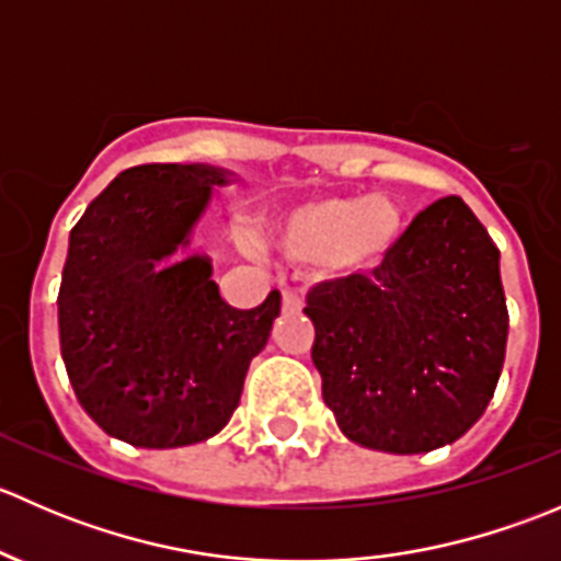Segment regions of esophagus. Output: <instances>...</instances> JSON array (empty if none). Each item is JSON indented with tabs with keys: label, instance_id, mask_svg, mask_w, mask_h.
<instances>
[{
	"label": "esophagus",
	"instance_id": "esophagus-1",
	"mask_svg": "<svg viewBox=\"0 0 561 561\" xmlns=\"http://www.w3.org/2000/svg\"><path fill=\"white\" fill-rule=\"evenodd\" d=\"M285 307L290 312H301L304 309V293L301 290H285Z\"/></svg>",
	"mask_w": 561,
	"mask_h": 561
}]
</instances>
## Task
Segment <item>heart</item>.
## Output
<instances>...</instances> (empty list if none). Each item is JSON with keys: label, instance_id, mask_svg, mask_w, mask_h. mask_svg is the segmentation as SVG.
Segmentation results:
<instances>
[{"label": "heart", "instance_id": "b5f03b06", "mask_svg": "<svg viewBox=\"0 0 561 561\" xmlns=\"http://www.w3.org/2000/svg\"><path fill=\"white\" fill-rule=\"evenodd\" d=\"M271 244L287 263L331 279L377 274L399 252L404 208L388 195H312L265 219Z\"/></svg>", "mask_w": 561, "mask_h": 561}]
</instances>
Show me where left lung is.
Segmentation results:
<instances>
[{"label": "left lung", "mask_w": 561, "mask_h": 561, "mask_svg": "<svg viewBox=\"0 0 561 561\" xmlns=\"http://www.w3.org/2000/svg\"><path fill=\"white\" fill-rule=\"evenodd\" d=\"M304 312L314 322L322 399L364 448L410 456L456 443L500 382V249L456 195L412 219L375 279L317 285Z\"/></svg>", "instance_id": "1"}]
</instances>
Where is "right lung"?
I'll return each instance as SVG.
<instances>
[{"label":"right lung","instance_id":"obj_1","mask_svg":"<svg viewBox=\"0 0 561 561\" xmlns=\"http://www.w3.org/2000/svg\"><path fill=\"white\" fill-rule=\"evenodd\" d=\"M228 181L211 165L129 168L70 233L61 358L89 417L135 448H181L222 432L279 317V290L233 309L211 279V257L186 254L214 186Z\"/></svg>","mask_w":561,"mask_h":561}]
</instances>
